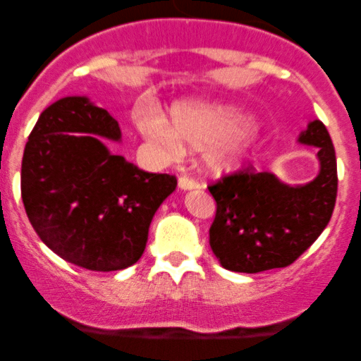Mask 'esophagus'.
I'll return each instance as SVG.
<instances>
[{
	"label": "esophagus",
	"mask_w": 361,
	"mask_h": 361,
	"mask_svg": "<svg viewBox=\"0 0 361 361\" xmlns=\"http://www.w3.org/2000/svg\"><path fill=\"white\" fill-rule=\"evenodd\" d=\"M178 185H180L181 190H194V188H201L202 185L199 183L197 180H194V178L190 176H180V180H178Z\"/></svg>",
	"instance_id": "34e87169"
}]
</instances>
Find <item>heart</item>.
<instances>
[{"label":"heart","instance_id":"1","mask_svg":"<svg viewBox=\"0 0 361 361\" xmlns=\"http://www.w3.org/2000/svg\"><path fill=\"white\" fill-rule=\"evenodd\" d=\"M171 120L150 108L137 120V129L167 150H181L184 143L204 148V162L214 173L234 169L257 145L251 118L241 108L224 101H180L171 108Z\"/></svg>","mask_w":361,"mask_h":361}]
</instances>
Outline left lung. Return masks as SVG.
Instances as JSON below:
<instances>
[{"instance_id":"left-lung-1","label":"left lung","mask_w":361,"mask_h":361,"mask_svg":"<svg viewBox=\"0 0 361 361\" xmlns=\"http://www.w3.org/2000/svg\"><path fill=\"white\" fill-rule=\"evenodd\" d=\"M298 143L318 147L319 173L305 185H286L271 171H239L209 185L216 214L209 245L221 267L269 271L293 264L332 218L337 197V159L332 137L312 120Z\"/></svg>"}]
</instances>
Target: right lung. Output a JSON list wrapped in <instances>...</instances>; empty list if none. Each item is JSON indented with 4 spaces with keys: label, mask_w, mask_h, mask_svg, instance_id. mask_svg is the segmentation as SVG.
<instances>
[{
    "label": "right lung",
    "mask_w": 361,
    "mask_h": 361,
    "mask_svg": "<svg viewBox=\"0 0 361 361\" xmlns=\"http://www.w3.org/2000/svg\"><path fill=\"white\" fill-rule=\"evenodd\" d=\"M99 135L120 141L122 134L89 97L50 104L25 143L20 194L32 228L54 253L110 272L140 260L152 218L178 181L111 154Z\"/></svg>",
    "instance_id": "1"
}]
</instances>
